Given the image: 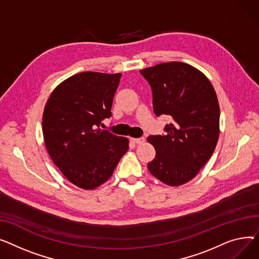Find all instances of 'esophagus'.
<instances>
[{
	"instance_id": "esophagus-1",
	"label": "esophagus",
	"mask_w": 259,
	"mask_h": 259,
	"mask_svg": "<svg viewBox=\"0 0 259 259\" xmlns=\"http://www.w3.org/2000/svg\"><path fill=\"white\" fill-rule=\"evenodd\" d=\"M132 141H133L134 143H136V144H142V143H144L145 139L143 138V137H141V138H133Z\"/></svg>"
}]
</instances>
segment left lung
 <instances>
[{"mask_svg":"<svg viewBox=\"0 0 259 259\" xmlns=\"http://www.w3.org/2000/svg\"><path fill=\"white\" fill-rule=\"evenodd\" d=\"M153 91L154 112L168 115L164 136H149L156 149L149 172L168 186L192 180L215 149L220 105L207 76L188 64L169 62L140 71Z\"/></svg>","mask_w":259,"mask_h":259,"instance_id":"8db88e82","label":"left lung"}]
</instances>
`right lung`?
Returning a JSON list of instances; mask_svg holds the SVG:
<instances>
[{
	"mask_svg": "<svg viewBox=\"0 0 259 259\" xmlns=\"http://www.w3.org/2000/svg\"><path fill=\"white\" fill-rule=\"evenodd\" d=\"M121 74L81 72L60 82L46 102V148L69 182L92 190L108 181L128 149V139L99 126L111 117Z\"/></svg>",
	"mask_w": 259,
	"mask_h": 259,
	"instance_id": "add662e5",
	"label": "right lung"
}]
</instances>
